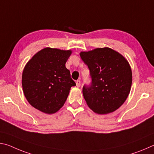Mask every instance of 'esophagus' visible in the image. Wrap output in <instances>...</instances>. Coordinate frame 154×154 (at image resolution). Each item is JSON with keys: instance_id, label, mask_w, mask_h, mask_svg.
Wrapping results in <instances>:
<instances>
[{"instance_id": "esophagus-1", "label": "esophagus", "mask_w": 154, "mask_h": 154, "mask_svg": "<svg viewBox=\"0 0 154 154\" xmlns=\"http://www.w3.org/2000/svg\"><path fill=\"white\" fill-rule=\"evenodd\" d=\"M76 85H77V87L79 88L80 85H81V81L80 80H77L76 82Z\"/></svg>"}]
</instances>
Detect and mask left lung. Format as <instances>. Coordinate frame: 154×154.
Segmentation results:
<instances>
[{
  "label": "left lung",
  "instance_id": "1",
  "mask_svg": "<svg viewBox=\"0 0 154 154\" xmlns=\"http://www.w3.org/2000/svg\"><path fill=\"white\" fill-rule=\"evenodd\" d=\"M80 57L90 69L92 83L83 87L88 106L94 113L105 115L116 111L129 95L132 70L127 60L109 48L81 51Z\"/></svg>",
  "mask_w": 154,
  "mask_h": 154
}]
</instances>
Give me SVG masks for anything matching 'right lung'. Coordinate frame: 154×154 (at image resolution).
<instances>
[{"mask_svg": "<svg viewBox=\"0 0 154 154\" xmlns=\"http://www.w3.org/2000/svg\"><path fill=\"white\" fill-rule=\"evenodd\" d=\"M71 54V50L45 48L26 64L22 77L23 92L33 107L53 114L63 106L71 88L76 85L65 66Z\"/></svg>", "mask_w": 154, "mask_h": 154, "instance_id": "right-lung-1", "label": "right lung"}]
</instances>
